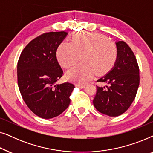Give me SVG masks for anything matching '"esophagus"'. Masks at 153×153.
<instances>
[{"mask_svg": "<svg viewBox=\"0 0 153 153\" xmlns=\"http://www.w3.org/2000/svg\"><path fill=\"white\" fill-rule=\"evenodd\" d=\"M76 87L80 88H85V85L82 84V83H76Z\"/></svg>", "mask_w": 153, "mask_h": 153, "instance_id": "1", "label": "esophagus"}]
</instances>
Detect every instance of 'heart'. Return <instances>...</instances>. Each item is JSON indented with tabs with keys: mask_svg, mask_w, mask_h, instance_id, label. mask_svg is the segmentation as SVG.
Listing matches in <instances>:
<instances>
[{
	"mask_svg": "<svg viewBox=\"0 0 153 153\" xmlns=\"http://www.w3.org/2000/svg\"><path fill=\"white\" fill-rule=\"evenodd\" d=\"M56 56L60 65L66 69L74 66L81 56L83 62L69 70L66 76L84 83L95 73L97 75L104 74L114 67L118 58V49L104 35L77 33L72 35L71 42H62L60 44Z\"/></svg>",
	"mask_w": 153,
	"mask_h": 153,
	"instance_id": "obj_1",
	"label": "heart"
}]
</instances>
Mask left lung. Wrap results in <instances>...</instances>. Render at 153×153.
I'll use <instances>...</instances> for the list:
<instances>
[{
  "mask_svg": "<svg viewBox=\"0 0 153 153\" xmlns=\"http://www.w3.org/2000/svg\"><path fill=\"white\" fill-rule=\"evenodd\" d=\"M118 58L114 68L97 82L106 83L105 87L96 85L93 100L98 111L118 116L129 108L139 85V68L131 48L124 41L116 42Z\"/></svg>",
  "mask_w": 153,
  "mask_h": 153,
  "instance_id": "8db88e82",
  "label": "left lung"
}]
</instances>
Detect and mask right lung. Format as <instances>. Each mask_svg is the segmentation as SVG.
Masks as SVG:
<instances>
[{"instance_id": "obj_1", "label": "right lung", "mask_w": 153, "mask_h": 153, "mask_svg": "<svg viewBox=\"0 0 153 153\" xmlns=\"http://www.w3.org/2000/svg\"><path fill=\"white\" fill-rule=\"evenodd\" d=\"M68 33H43L31 40L21 53L17 81L23 100L31 111L45 119L61 114L70 103L72 83L56 84L63 75L56 51Z\"/></svg>"}]
</instances>
